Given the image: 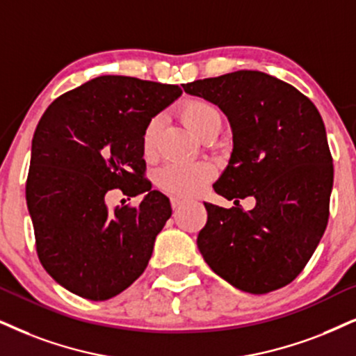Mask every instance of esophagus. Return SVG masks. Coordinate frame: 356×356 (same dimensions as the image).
Masks as SVG:
<instances>
[{
	"instance_id": "obj_1",
	"label": "esophagus",
	"mask_w": 356,
	"mask_h": 356,
	"mask_svg": "<svg viewBox=\"0 0 356 356\" xmlns=\"http://www.w3.org/2000/svg\"><path fill=\"white\" fill-rule=\"evenodd\" d=\"M186 199H184V197H172V207H174V209L175 210H177V209H181V207L184 205V204H186Z\"/></svg>"
}]
</instances>
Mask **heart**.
Returning <instances> with one entry per match:
<instances>
[{
  "label": "heart",
  "instance_id": "obj_1",
  "mask_svg": "<svg viewBox=\"0 0 356 356\" xmlns=\"http://www.w3.org/2000/svg\"><path fill=\"white\" fill-rule=\"evenodd\" d=\"M182 120L197 136H202L207 128H210L215 121L220 120L218 111L209 102L193 98L182 105ZM157 129H159V118L151 120L143 133V152L146 157H151L156 152ZM213 175V169L209 164H168L157 174V181L165 191L175 195H192L199 192L205 182Z\"/></svg>",
  "mask_w": 356,
  "mask_h": 356
}]
</instances>
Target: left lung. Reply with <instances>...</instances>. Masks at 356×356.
Masks as SVG:
<instances>
[{
  "label": "left lung",
  "mask_w": 356,
  "mask_h": 356,
  "mask_svg": "<svg viewBox=\"0 0 356 356\" xmlns=\"http://www.w3.org/2000/svg\"><path fill=\"white\" fill-rule=\"evenodd\" d=\"M227 115L233 151L197 238L211 271L236 289L266 294L299 276L327 228L334 164L318 110L298 88L258 70L184 85ZM255 197L248 212L240 198Z\"/></svg>",
  "instance_id": "obj_1"
}]
</instances>
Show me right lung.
Wrapping results in <instances>:
<instances>
[{"label": "right lung", "mask_w": 356, "mask_h": 356, "mask_svg": "<svg viewBox=\"0 0 356 356\" xmlns=\"http://www.w3.org/2000/svg\"><path fill=\"white\" fill-rule=\"evenodd\" d=\"M181 95L179 85L102 75L58 97L40 118L26 200L40 264L67 291L106 300L145 273L172 209L145 177L143 133ZM113 188L145 199L110 212L104 195Z\"/></svg>", "instance_id": "right-lung-1"}]
</instances>
